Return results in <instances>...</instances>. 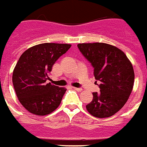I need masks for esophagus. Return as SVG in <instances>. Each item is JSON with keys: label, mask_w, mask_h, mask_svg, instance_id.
Returning a JSON list of instances; mask_svg holds the SVG:
<instances>
[{"label": "esophagus", "mask_w": 147, "mask_h": 147, "mask_svg": "<svg viewBox=\"0 0 147 147\" xmlns=\"http://www.w3.org/2000/svg\"><path fill=\"white\" fill-rule=\"evenodd\" d=\"M73 88L74 89H75V90H77V91H78V92H81L82 90V88H77V87H73Z\"/></svg>", "instance_id": "esophagus-1"}]
</instances>
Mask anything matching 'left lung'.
<instances>
[{"label":"left lung","mask_w":147,"mask_h":147,"mask_svg":"<svg viewBox=\"0 0 147 147\" xmlns=\"http://www.w3.org/2000/svg\"><path fill=\"white\" fill-rule=\"evenodd\" d=\"M78 47L94 68V77L100 81V92L86 109L97 118L115 115L123 107L131 95L135 73L127 55L115 46L104 42L79 43Z\"/></svg>","instance_id":"1"}]
</instances>
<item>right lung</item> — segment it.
Here are the masks:
<instances>
[{
    "label": "right lung",
    "mask_w": 147,
    "mask_h": 147,
    "mask_svg": "<svg viewBox=\"0 0 147 147\" xmlns=\"http://www.w3.org/2000/svg\"><path fill=\"white\" fill-rule=\"evenodd\" d=\"M70 47L66 43H41L26 50L20 57L12 83L19 101L27 111L46 115L60 105L66 88L46 82L53 65Z\"/></svg>",
    "instance_id": "obj_1"
}]
</instances>
